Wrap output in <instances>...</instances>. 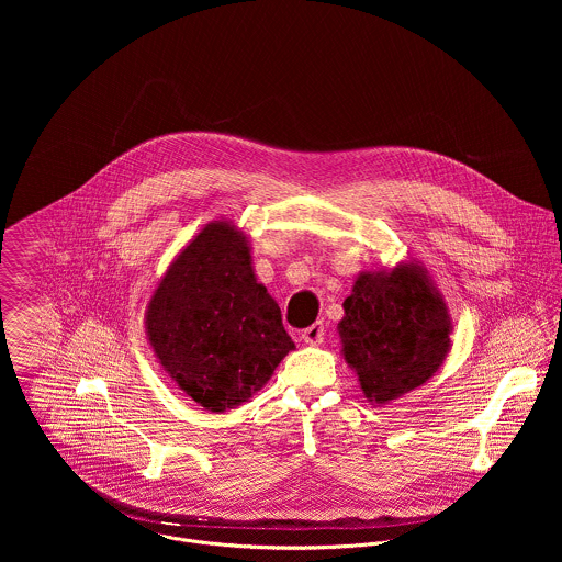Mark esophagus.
<instances>
[{
	"label": "esophagus",
	"mask_w": 562,
	"mask_h": 562,
	"mask_svg": "<svg viewBox=\"0 0 562 562\" xmlns=\"http://www.w3.org/2000/svg\"><path fill=\"white\" fill-rule=\"evenodd\" d=\"M301 339H303L307 346H321L322 339H324V326H322V322H316V324L307 326V328L301 333Z\"/></svg>",
	"instance_id": "esophagus-1"
}]
</instances>
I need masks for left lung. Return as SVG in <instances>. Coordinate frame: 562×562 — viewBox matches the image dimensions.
<instances>
[{"mask_svg":"<svg viewBox=\"0 0 562 562\" xmlns=\"http://www.w3.org/2000/svg\"><path fill=\"white\" fill-rule=\"evenodd\" d=\"M341 307V355L374 406L428 383L452 348L450 310L422 261L359 272Z\"/></svg>","mask_w":562,"mask_h":562,"instance_id":"obj_1","label":"left lung"}]
</instances>
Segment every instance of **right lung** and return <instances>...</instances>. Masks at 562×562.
I'll return each mask as SVG.
<instances>
[{
  "instance_id": "right-lung-1",
  "label": "right lung",
  "mask_w": 562,
  "mask_h": 562,
  "mask_svg": "<svg viewBox=\"0 0 562 562\" xmlns=\"http://www.w3.org/2000/svg\"><path fill=\"white\" fill-rule=\"evenodd\" d=\"M145 330L170 381L212 413L250 401L294 350L277 301L255 277L248 236L225 218L175 255L147 303Z\"/></svg>"
}]
</instances>
